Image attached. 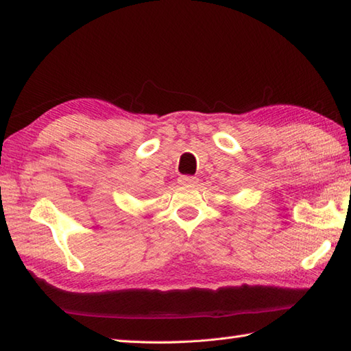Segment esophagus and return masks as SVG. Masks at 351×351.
<instances>
[{"instance_id":"34e87169","label":"esophagus","mask_w":351,"mask_h":351,"mask_svg":"<svg viewBox=\"0 0 351 351\" xmlns=\"http://www.w3.org/2000/svg\"><path fill=\"white\" fill-rule=\"evenodd\" d=\"M180 184H182V185H195V184H197V178L196 176H181L180 178Z\"/></svg>"}]
</instances>
